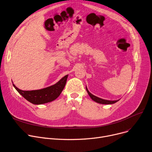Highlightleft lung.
Here are the masks:
<instances>
[{"label":"left lung","mask_w":152,"mask_h":152,"mask_svg":"<svg viewBox=\"0 0 152 152\" xmlns=\"http://www.w3.org/2000/svg\"><path fill=\"white\" fill-rule=\"evenodd\" d=\"M86 90L87 91L88 94H89V96H90V97L91 98L92 100H93L96 102H97V103H99V104H114L115 102H117V101H118L120 100V99H118V100H116V101H109V100L103 99H101V98H99V97H98L92 94L90 91H88L87 87H86Z\"/></svg>","instance_id":"8db88e82"}]
</instances>
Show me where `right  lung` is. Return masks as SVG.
Listing matches in <instances>:
<instances>
[{
    "mask_svg": "<svg viewBox=\"0 0 152 152\" xmlns=\"http://www.w3.org/2000/svg\"><path fill=\"white\" fill-rule=\"evenodd\" d=\"M67 77L68 75H66L56 84L37 90L23 91L18 88L13 83V85L17 91L27 101L32 104L39 105L55 100L63 90L66 83Z\"/></svg>",
    "mask_w": 152,
    "mask_h": 152,
    "instance_id": "right-lung-1",
    "label": "right lung"
}]
</instances>
